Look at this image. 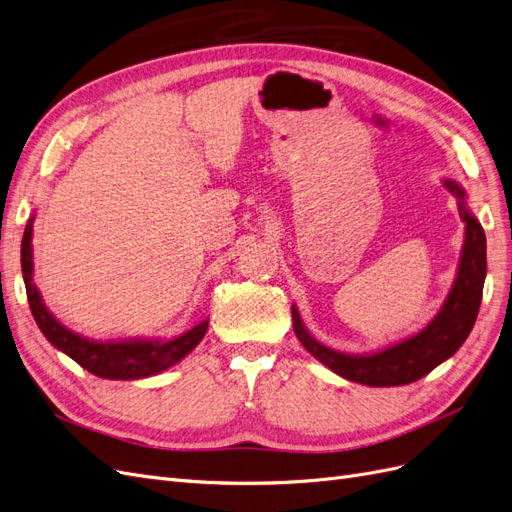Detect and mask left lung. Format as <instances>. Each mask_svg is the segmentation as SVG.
Segmentation results:
<instances>
[{"mask_svg": "<svg viewBox=\"0 0 512 512\" xmlns=\"http://www.w3.org/2000/svg\"><path fill=\"white\" fill-rule=\"evenodd\" d=\"M444 188L457 198L459 215L466 224V239H463L453 288L444 299L440 312L433 316L423 331L378 352L348 354L318 342L305 329L299 309L292 305V327L299 342L322 365L335 371L337 376L367 386L410 384L427 376L431 369H436L446 359H451L468 339L478 316L480 299H483L487 275V239L483 226L468 207L466 190L451 179H444Z\"/></svg>", "mask_w": 512, "mask_h": 512, "instance_id": "1", "label": "left lung"}]
</instances>
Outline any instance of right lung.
Masks as SVG:
<instances>
[{
	"label": "right lung",
	"instance_id": "add662e5",
	"mask_svg": "<svg viewBox=\"0 0 512 512\" xmlns=\"http://www.w3.org/2000/svg\"><path fill=\"white\" fill-rule=\"evenodd\" d=\"M34 218L27 222L21 243V269L27 290L29 309L42 335L49 342L68 354L89 374L106 380H141L156 376L160 371L177 365L185 359L205 337L209 320H203L190 331L173 339H119V342H96L64 327L49 309H46L40 290L34 284V256H32Z\"/></svg>",
	"mask_w": 512,
	"mask_h": 512
}]
</instances>
